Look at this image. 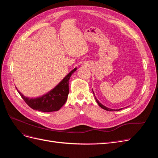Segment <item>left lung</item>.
Segmentation results:
<instances>
[{"instance_id": "1", "label": "left lung", "mask_w": 158, "mask_h": 158, "mask_svg": "<svg viewBox=\"0 0 158 158\" xmlns=\"http://www.w3.org/2000/svg\"><path fill=\"white\" fill-rule=\"evenodd\" d=\"M93 93H94V91H93ZM95 100H96V102H97V103H98V105H99V107H101L102 109H105V110H106V111H119V110H121L123 108H121V109H109V108H108V107H106V106H104L103 105H102L101 103H99V102L98 101V100L97 99V98H95Z\"/></svg>"}]
</instances>
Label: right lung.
<instances>
[{"instance_id": "1", "label": "right lung", "mask_w": 158, "mask_h": 158, "mask_svg": "<svg viewBox=\"0 0 158 158\" xmlns=\"http://www.w3.org/2000/svg\"><path fill=\"white\" fill-rule=\"evenodd\" d=\"M76 70V68L74 69L55 88L41 97L29 98L25 97L18 89L17 91L27 106L31 109L42 112L56 111L63 106L67 100L69 94V79Z\"/></svg>"}]
</instances>
